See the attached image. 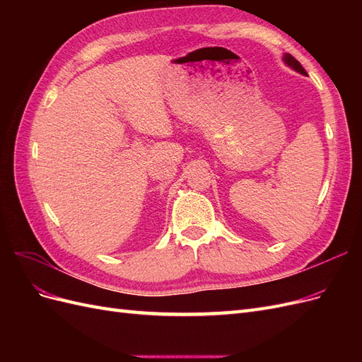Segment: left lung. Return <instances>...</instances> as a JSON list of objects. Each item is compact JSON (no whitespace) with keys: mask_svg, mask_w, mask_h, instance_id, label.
<instances>
[{"mask_svg":"<svg viewBox=\"0 0 362 362\" xmlns=\"http://www.w3.org/2000/svg\"><path fill=\"white\" fill-rule=\"evenodd\" d=\"M284 62H286L288 66H291L294 71H298V72H300L302 75H306V71L302 68V64L296 60L291 54H286V56H284Z\"/></svg>","mask_w":362,"mask_h":362,"instance_id":"1","label":"left lung"}]
</instances>
